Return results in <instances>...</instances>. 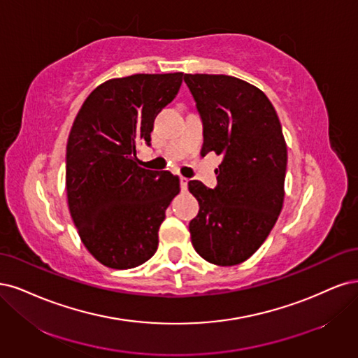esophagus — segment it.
I'll use <instances>...</instances> for the list:
<instances>
[{
	"label": "esophagus",
	"instance_id": "obj_1",
	"mask_svg": "<svg viewBox=\"0 0 358 358\" xmlns=\"http://www.w3.org/2000/svg\"><path fill=\"white\" fill-rule=\"evenodd\" d=\"M180 186H181V190H182V192H186V190H187V186H189V178L180 177Z\"/></svg>",
	"mask_w": 358,
	"mask_h": 358
}]
</instances>
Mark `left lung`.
<instances>
[{
    "mask_svg": "<svg viewBox=\"0 0 358 358\" xmlns=\"http://www.w3.org/2000/svg\"><path fill=\"white\" fill-rule=\"evenodd\" d=\"M203 123L201 155L223 156L217 187L189 190L199 213L189 224L198 255L218 266L245 262L271 234L284 202L287 144L268 96L223 74H184Z\"/></svg>",
    "mask_w": 358,
    "mask_h": 358,
    "instance_id": "obj_1",
    "label": "left lung"
}]
</instances>
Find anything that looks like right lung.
<instances>
[{"label": "right lung", "instance_id": "obj_1", "mask_svg": "<svg viewBox=\"0 0 358 358\" xmlns=\"http://www.w3.org/2000/svg\"><path fill=\"white\" fill-rule=\"evenodd\" d=\"M182 73L134 74L99 85L77 113L66 143V198L80 239L103 266L136 268L159 245V227L180 192L169 171L138 166L157 114Z\"/></svg>", "mask_w": 358, "mask_h": 358}]
</instances>
